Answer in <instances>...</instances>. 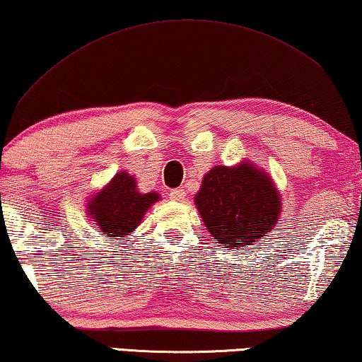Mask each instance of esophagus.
Wrapping results in <instances>:
<instances>
[{
	"label": "esophagus",
	"mask_w": 362,
	"mask_h": 362,
	"mask_svg": "<svg viewBox=\"0 0 362 362\" xmlns=\"http://www.w3.org/2000/svg\"><path fill=\"white\" fill-rule=\"evenodd\" d=\"M170 197L173 199V200H176V202H182V200L186 199V191H185V189H181V187L171 189Z\"/></svg>",
	"instance_id": "esophagus-1"
}]
</instances>
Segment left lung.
Wrapping results in <instances>:
<instances>
[{"mask_svg": "<svg viewBox=\"0 0 362 362\" xmlns=\"http://www.w3.org/2000/svg\"><path fill=\"white\" fill-rule=\"evenodd\" d=\"M194 202L212 238L230 249L262 239L281 215V197L274 180L249 160L214 166L204 175Z\"/></svg>", "mask_w": 362, "mask_h": 362, "instance_id": "left-lung-1", "label": "left lung"}]
</instances>
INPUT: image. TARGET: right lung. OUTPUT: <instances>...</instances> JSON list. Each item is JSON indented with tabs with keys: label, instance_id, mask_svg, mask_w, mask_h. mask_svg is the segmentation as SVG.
Returning <instances> with one entry per match:
<instances>
[{
	"label": "right lung",
	"instance_id": "add662e5",
	"mask_svg": "<svg viewBox=\"0 0 362 362\" xmlns=\"http://www.w3.org/2000/svg\"><path fill=\"white\" fill-rule=\"evenodd\" d=\"M162 199L157 191L141 192L136 177L127 171H118L108 185L88 197L86 212L103 236L129 239L147 210Z\"/></svg>",
	"mask_w": 362,
	"mask_h": 362
}]
</instances>
